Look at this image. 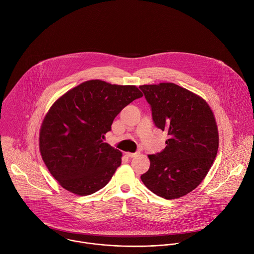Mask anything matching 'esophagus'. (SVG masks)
Instances as JSON below:
<instances>
[{
	"label": "esophagus",
	"mask_w": 254,
	"mask_h": 254,
	"mask_svg": "<svg viewBox=\"0 0 254 254\" xmlns=\"http://www.w3.org/2000/svg\"><path fill=\"white\" fill-rule=\"evenodd\" d=\"M126 156L128 157V158H133V157L137 156V153H129V152H127V153H126Z\"/></svg>",
	"instance_id": "1"
}]
</instances>
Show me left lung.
Segmentation results:
<instances>
[{
  "instance_id": "8db88e82",
  "label": "left lung",
  "mask_w": 254,
  "mask_h": 254,
  "mask_svg": "<svg viewBox=\"0 0 254 254\" xmlns=\"http://www.w3.org/2000/svg\"><path fill=\"white\" fill-rule=\"evenodd\" d=\"M139 88L151 104L156 127L169 134L164 151L148 156L150 169L140 179L162 198H181L201 184L217 156L219 133L215 116L203 97L175 83Z\"/></svg>"
}]
</instances>
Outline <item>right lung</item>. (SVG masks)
Segmentation results:
<instances>
[{
	"instance_id": "right-lung-1",
	"label": "right lung",
	"mask_w": 254,
	"mask_h": 254,
	"mask_svg": "<svg viewBox=\"0 0 254 254\" xmlns=\"http://www.w3.org/2000/svg\"><path fill=\"white\" fill-rule=\"evenodd\" d=\"M141 96L135 85L92 79L55 100L41 125L39 150L62 188L87 196L110 182L123 154L103 142L104 134L123 108Z\"/></svg>"
}]
</instances>
